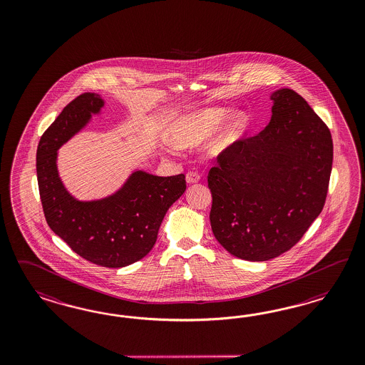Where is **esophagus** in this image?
I'll list each match as a JSON object with an SVG mask.
<instances>
[{
  "label": "esophagus",
  "mask_w": 365,
  "mask_h": 365,
  "mask_svg": "<svg viewBox=\"0 0 365 365\" xmlns=\"http://www.w3.org/2000/svg\"><path fill=\"white\" fill-rule=\"evenodd\" d=\"M199 179H200V175H199L198 173H195V171H188L187 174H186V182H187L188 185L198 183Z\"/></svg>",
  "instance_id": "1"
}]
</instances>
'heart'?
Returning a JSON list of instances; mask_svg holds the SVG:
<instances>
[{"instance_id":"1","label":"heart","mask_w":365,"mask_h":365,"mask_svg":"<svg viewBox=\"0 0 365 365\" xmlns=\"http://www.w3.org/2000/svg\"><path fill=\"white\" fill-rule=\"evenodd\" d=\"M229 108H203L183 116L173 130V140L178 145H199L217 133L230 116ZM249 118L238 113L207 145L210 155L223 154L243 136L249 128Z\"/></svg>"}]
</instances>
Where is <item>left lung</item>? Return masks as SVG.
<instances>
[{"label":"left lung","mask_w":365,"mask_h":365,"mask_svg":"<svg viewBox=\"0 0 365 365\" xmlns=\"http://www.w3.org/2000/svg\"><path fill=\"white\" fill-rule=\"evenodd\" d=\"M272 119L218 156L207 183L214 237L234 257L267 261L320 215L333 160L331 131L293 89L273 92Z\"/></svg>","instance_id":"1"}]
</instances>
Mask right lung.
Segmentation results:
<instances>
[{"instance_id":"1","label":"right lung","mask_w":365,"mask_h":365,"mask_svg":"<svg viewBox=\"0 0 365 365\" xmlns=\"http://www.w3.org/2000/svg\"><path fill=\"white\" fill-rule=\"evenodd\" d=\"M103 107L98 93L87 92L72 100L43 133L36 168L45 220L52 232L84 259L116 269L150 253L167 210L185 192L186 180L183 174L156 177L138 170L110 197H72L58 177L57 150Z\"/></svg>"}]
</instances>
